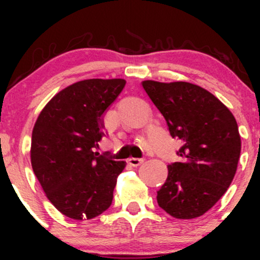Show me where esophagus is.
I'll use <instances>...</instances> for the list:
<instances>
[{
	"mask_svg": "<svg viewBox=\"0 0 260 260\" xmlns=\"http://www.w3.org/2000/svg\"><path fill=\"white\" fill-rule=\"evenodd\" d=\"M143 161H144V159H138V157H131V159H128V164H129L131 166H134V168H137V166H139L140 164H143Z\"/></svg>",
	"mask_w": 260,
	"mask_h": 260,
	"instance_id": "esophagus-1",
	"label": "esophagus"
}]
</instances>
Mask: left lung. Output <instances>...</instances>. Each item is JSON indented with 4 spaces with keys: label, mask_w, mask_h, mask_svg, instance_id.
<instances>
[{
    "label": "left lung",
    "mask_w": 260,
    "mask_h": 260,
    "mask_svg": "<svg viewBox=\"0 0 260 260\" xmlns=\"http://www.w3.org/2000/svg\"><path fill=\"white\" fill-rule=\"evenodd\" d=\"M143 88L181 140V161L168 166L157 204L176 219L202 216L225 194L241 154L234 115L211 92L187 82L144 80Z\"/></svg>",
    "instance_id": "8db88e82"
}]
</instances>
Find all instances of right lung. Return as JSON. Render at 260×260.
<instances>
[{"label":"right lung","mask_w":260,"mask_h":260,"mask_svg":"<svg viewBox=\"0 0 260 260\" xmlns=\"http://www.w3.org/2000/svg\"><path fill=\"white\" fill-rule=\"evenodd\" d=\"M124 85V79L74 83L46 104L32 128V171L53 207L73 220L96 217L112 203L126 162L92 149L105 136L104 113Z\"/></svg>","instance_id":"right-lung-1"}]
</instances>
